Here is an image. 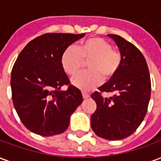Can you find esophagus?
<instances>
[{
  "label": "esophagus",
  "instance_id": "esophagus-1",
  "mask_svg": "<svg viewBox=\"0 0 161 161\" xmlns=\"http://www.w3.org/2000/svg\"><path fill=\"white\" fill-rule=\"evenodd\" d=\"M82 95H83V97H84V99H87L88 97H90V95L88 94L87 92H84V91H83V92H82Z\"/></svg>",
  "mask_w": 161,
  "mask_h": 161
}]
</instances>
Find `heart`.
<instances>
[{"label": "heart", "mask_w": 161, "mask_h": 161, "mask_svg": "<svg viewBox=\"0 0 161 161\" xmlns=\"http://www.w3.org/2000/svg\"><path fill=\"white\" fill-rule=\"evenodd\" d=\"M88 71L77 75L71 79L75 87L89 91L108 80L118 72L122 64V55L112 49L110 43L98 37L84 40L76 47L69 46L64 51L60 64L68 76H74L82 69L84 61H88Z\"/></svg>", "instance_id": "heart-1"}]
</instances>
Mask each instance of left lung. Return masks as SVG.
Instances as JSON below:
<instances>
[{
	"instance_id": "8db88e82",
	"label": "left lung",
	"mask_w": 161,
	"mask_h": 161,
	"mask_svg": "<svg viewBox=\"0 0 161 161\" xmlns=\"http://www.w3.org/2000/svg\"><path fill=\"white\" fill-rule=\"evenodd\" d=\"M118 46L122 64L118 72L91 95L97 109L91 116L95 134L109 141L128 137L144 120L150 95L151 80L145 58L132 43L115 34H108ZM101 92L114 94L103 98Z\"/></svg>"
}]
</instances>
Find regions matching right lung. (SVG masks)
Instances as JSON below:
<instances>
[{
  "instance_id": "obj_1",
  "label": "right lung",
  "mask_w": 161,
  "mask_h": 161,
  "mask_svg": "<svg viewBox=\"0 0 161 161\" xmlns=\"http://www.w3.org/2000/svg\"><path fill=\"white\" fill-rule=\"evenodd\" d=\"M85 35L46 33L30 41L20 52L11 72L14 106L27 129L42 136L59 135L82 103L81 91L73 85L60 64L64 51Z\"/></svg>"
}]
</instances>
